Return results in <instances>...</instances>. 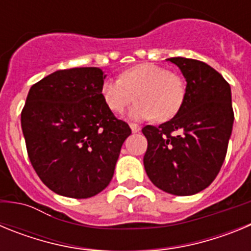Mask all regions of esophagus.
I'll use <instances>...</instances> for the list:
<instances>
[{"label": "esophagus", "instance_id": "1", "mask_svg": "<svg viewBox=\"0 0 251 251\" xmlns=\"http://www.w3.org/2000/svg\"><path fill=\"white\" fill-rule=\"evenodd\" d=\"M129 127H130V129H132L133 133H137V132H139V130H141V127H139L138 124L129 123Z\"/></svg>", "mask_w": 251, "mask_h": 251}]
</instances>
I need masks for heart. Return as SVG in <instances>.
Wrapping results in <instances>:
<instances>
[{
  "label": "heart",
  "mask_w": 251,
  "mask_h": 251,
  "mask_svg": "<svg viewBox=\"0 0 251 251\" xmlns=\"http://www.w3.org/2000/svg\"><path fill=\"white\" fill-rule=\"evenodd\" d=\"M104 101L110 110L123 112L133 101L129 110L133 119L158 122L171 119L182 106L186 94L185 81L177 73L153 63H142L126 69L118 80L106 79L100 86Z\"/></svg>",
  "instance_id": "b5f03b06"
}]
</instances>
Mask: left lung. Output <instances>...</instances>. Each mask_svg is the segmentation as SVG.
I'll list each match as a JSON object with an SVG mask.
<instances>
[{
    "mask_svg": "<svg viewBox=\"0 0 251 251\" xmlns=\"http://www.w3.org/2000/svg\"><path fill=\"white\" fill-rule=\"evenodd\" d=\"M168 60L187 81L185 99L171 121L142 128L148 142L143 163L153 185L187 196L210 186L225 161L234 123L231 89L221 74L202 61Z\"/></svg>",
    "mask_w": 251,
    "mask_h": 251,
    "instance_id": "1",
    "label": "left lung"
}]
</instances>
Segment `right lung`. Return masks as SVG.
<instances>
[{
	"label": "right lung",
	"mask_w": 251,
	"mask_h": 251,
	"mask_svg": "<svg viewBox=\"0 0 251 251\" xmlns=\"http://www.w3.org/2000/svg\"><path fill=\"white\" fill-rule=\"evenodd\" d=\"M99 68L57 70L35 83L21 112L31 165L55 194L88 199L114 175L132 130L104 101Z\"/></svg>",
	"instance_id": "obj_1"
}]
</instances>
